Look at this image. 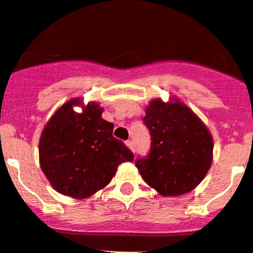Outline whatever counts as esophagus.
Wrapping results in <instances>:
<instances>
[{
  "label": "esophagus",
  "mask_w": 253,
  "mask_h": 253,
  "mask_svg": "<svg viewBox=\"0 0 253 253\" xmlns=\"http://www.w3.org/2000/svg\"><path fill=\"white\" fill-rule=\"evenodd\" d=\"M126 146L129 147L130 150H132V151H134V144H132L131 140H127V141L126 142Z\"/></svg>",
  "instance_id": "34e87169"
}]
</instances>
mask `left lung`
Segmentation results:
<instances>
[{
	"label": "left lung",
	"mask_w": 253,
	"mask_h": 253,
	"mask_svg": "<svg viewBox=\"0 0 253 253\" xmlns=\"http://www.w3.org/2000/svg\"><path fill=\"white\" fill-rule=\"evenodd\" d=\"M142 122L151 135L147 156L135 161L142 179L165 197L196 188L211 166L214 146L208 127L177 99L151 101Z\"/></svg>",
	"instance_id": "obj_1"
}]
</instances>
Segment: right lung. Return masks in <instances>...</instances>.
<instances>
[{
    "instance_id": "obj_1",
    "label": "right lung",
    "mask_w": 253,
    "mask_h": 253,
    "mask_svg": "<svg viewBox=\"0 0 253 253\" xmlns=\"http://www.w3.org/2000/svg\"><path fill=\"white\" fill-rule=\"evenodd\" d=\"M81 99L62 104L50 118L39 141L41 167L55 191L76 199L91 197L111 182L122 162L134 160L113 136V123L102 118L98 103L74 111Z\"/></svg>"
}]
</instances>
